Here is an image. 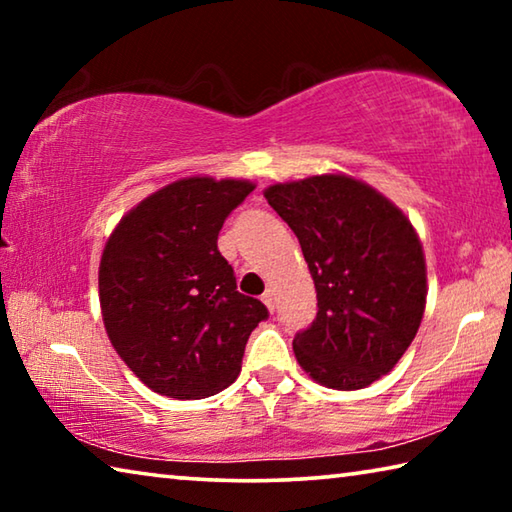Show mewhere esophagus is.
Masks as SVG:
<instances>
[{"label": "esophagus", "instance_id": "esophagus-1", "mask_svg": "<svg viewBox=\"0 0 512 512\" xmlns=\"http://www.w3.org/2000/svg\"><path fill=\"white\" fill-rule=\"evenodd\" d=\"M262 300H264V305H266L268 309H271V311L275 309V293H273L271 289H266V291H264V296H262Z\"/></svg>", "mask_w": 512, "mask_h": 512}]
</instances>
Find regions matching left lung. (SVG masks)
Wrapping results in <instances>:
<instances>
[{
	"label": "left lung",
	"instance_id": "8db88e82",
	"mask_svg": "<svg viewBox=\"0 0 512 512\" xmlns=\"http://www.w3.org/2000/svg\"><path fill=\"white\" fill-rule=\"evenodd\" d=\"M314 277V323L293 352L318 384L357 391L391 372L418 332L427 271L409 219L348 176H311L268 187Z\"/></svg>",
	"mask_w": 512,
	"mask_h": 512
}]
</instances>
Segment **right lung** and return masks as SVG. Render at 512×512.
<instances>
[{
	"instance_id": "1",
	"label": "right lung",
	"mask_w": 512,
	"mask_h": 512,
	"mask_svg": "<svg viewBox=\"0 0 512 512\" xmlns=\"http://www.w3.org/2000/svg\"><path fill=\"white\" fill-rule=\"evenodd\" d=\"M255 185L185 178L133 207L101 255L99 300L112 348L151 391L201 400L237 379L246 341L268 318L237 291L219 230Z\"/></svg>"
}]
</instances>
